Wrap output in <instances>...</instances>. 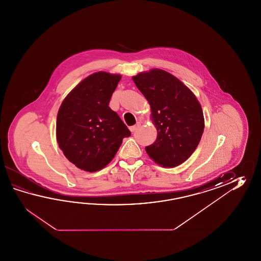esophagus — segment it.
<instances>
[{
	"label": "esophagus",
	"mask_w": 261,
	"mask_h": 261,
	"mask_svg": "<svg viewBox=\"0 0 261 261\" xmlns=\"http://www.w3.org/2000/svg\"><path fill=\"white\" fill-rule=\"evenodd\" d=\"M140 127V123H137V124H135V125H133L132 127H129V130L130 132H135L137 128Z\"/></svg>",
	"instance_id": "1"
}]
</instances>
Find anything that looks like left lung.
Instances as JSON below:
<instances>
[{
	"instance_id": "left-lung-1",
	"label": "left lung",
	"mask_w": 261,
	"mask_h": 261,
	"mask_svg": "<svg viewBox=\"0 0 261 261\" xmlns=\"http://www.w3.org/2000/svg\"><path fill=\"white\" fill-rule=\"evenodd\" d=\"M133 79L149 102L158 130L146 153L161 166L180 165L197 148L204 129L199 100L178 78L161 69L140 72Z\"/></svg>"
}]
</instances>
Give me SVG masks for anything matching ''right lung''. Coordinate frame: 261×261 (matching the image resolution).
I'll use <instances>...</instances> for the list:
<instances>
[{
  "label": "right lung",
  "mask_w": 261,
  "mask_h": 261,
  "mask_svg": "<svg viewBox=\"0 0 261 261\" xmlns=\"http://www.w3.org/2000/svg\"><path fill=\"white\" fill-rule=\"evenodd\" d=\"M121 75L98 72L85 78L63 100L56 134L60 148L75 166L97 172L109 164L130 132L109 107Z\"/></svg>",
  "instance_id": "1"
}]
</instances>
